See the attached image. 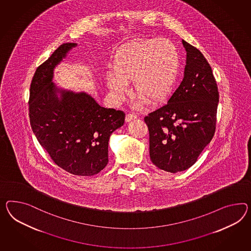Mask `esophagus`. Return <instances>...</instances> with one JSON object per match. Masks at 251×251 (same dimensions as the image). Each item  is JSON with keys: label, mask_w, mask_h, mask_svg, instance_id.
I'll return each mask as SVG.
<instances>
[{"label": "esophagus", "mask_w": 251, "mask_h": 251, "mask_svg": "<svg viewBox=\"0 0 251 251\" xmlns=\"http://www.w3.org/2000/svg\"><path fill=\"white\" fill-rule=\"evenodd\" d=\"M136 118H137L136 115H134V114H127V115L126 116V122H130V121H132V120H135Z\"/></svg>", "instance_id": "obj_1"}]
</instances>
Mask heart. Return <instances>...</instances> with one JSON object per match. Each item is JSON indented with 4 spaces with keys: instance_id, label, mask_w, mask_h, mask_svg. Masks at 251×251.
Instances as JSON below:
<instances>
[{
    "instance_id": "b5f03b06",
    "label": "heart",
    "mask_w": 251,
    "mask_h": 251,
    "mask_svg": "<svg viewBox=\"0 0 251 251\" xmlns=\"http://www.w3.org/2000/svg\"><path fill=\"white\" fill-rule=\"evenodd\" d=\"M106 85L116 101L126 94V84L139 97V104H156L172 93L179 75L180 55L176 45L167 38L144 39L125 45L109 65Z\"/></svg>"
}]
</instances>
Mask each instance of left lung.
Listing matches in <instances>:
<instances>
[{
  "mask_svg": "<svg viewBox=\"0 0 251 251\" xmlns=\"http://www.w3.org/2000/svg\"><path fill=\"white\" fill-rule=\"evenodd\" d=\"M186 51L183 81L167 104L145 117L149 154L155 167L170 173L192 167L215 134L219 89L202 52L182 40Z\"/></svg>",
  "mask_w": 251,
  "mask_h": 251,
  "instance_id": "8db88e82",
  "label": "left lung"
}]
</instances>
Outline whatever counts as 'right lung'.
Instances as JSON below:
<instances>
[{"mask_svg": "<svg viewBox=\"0 0 251 251\" xmlns=\"http://www.w3.org/2000/svg\"><path fill=\"white\" fill-rule=\"evenodd\" d=\"M76 45H60L37 67L29 116L33 134L58 167L75 176H94L106 167L110 135L122 126L126 115L100 106L84 92L63 90L52 83L55 66Z\"/></svg>", "mask_w": 251, "mask_h": 251, "instance_id": "right-lung-1", "label": "right lung"}]
</instances>
